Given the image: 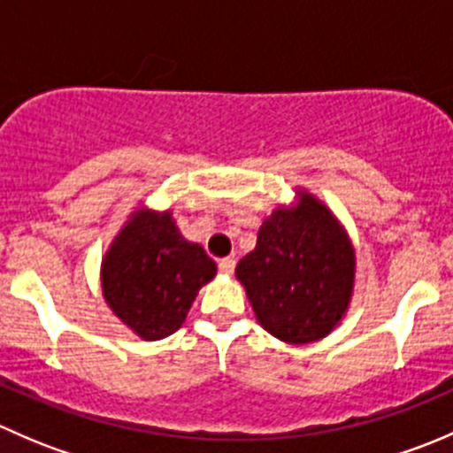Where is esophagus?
<instances>
[{
  "label": "esophagus",
  "mask_w": 453,
  "mask_h": 453,
  "mask_svg": "<svg viewBox=\"0 0 453 453\" xmlns=\"http://www.w3.org/2000/svg\"><path fill=\"white\" fill-rule=\"evenodd\" d=\"M234 267H236V260L230 258V256L219 260V269H221V273H227V276H230V273L234 272Z\"/></svg>",
  "instance_id": "1"
}]
</instances>
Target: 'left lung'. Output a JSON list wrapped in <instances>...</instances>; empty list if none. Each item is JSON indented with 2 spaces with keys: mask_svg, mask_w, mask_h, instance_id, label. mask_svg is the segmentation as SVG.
Masks as SVG:
<instances>
[{
  "mask_svg": "<svg viewBox=\"0 0 453 453\" xmlns=\"http://www.w3.org/2000/svg\"><path fill=\"white\" fill-rule=\"evenodd\" d=\"M256 319L289 344L322 340L346 313L353 294L355 252L331 210L300 195L296 208L265 219L256 248L236 265Z\"/></svg>",
  "mask_w": 453,
  "mask_h": 453,
  "instance_id": "1",
  "label": "left lung"
}]
</instances>
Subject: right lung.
<instances>
[{
  "label": "right lung",
  "mask_w": 453,
  "mask_h": 453,
  "mask_svg": "<svg viewBox=\"0 0 453 453\" xmlns=\"http://www.w3.org/2000/svg\"><path fill=\"white\" fill-rule=\"evenodd\" d=\"M214 273V260L180 234L171 212L138 210L104 256L103 296L135 335L153 342L184 324Z\"/></svg>",
  "instance_id": "obj_1"
}]
</instances>
